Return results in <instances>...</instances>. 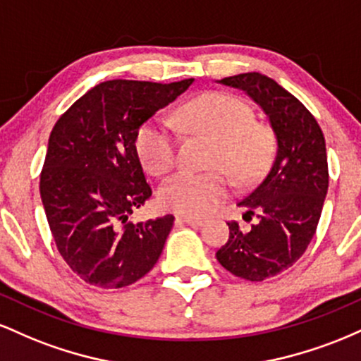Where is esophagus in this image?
<instances>
[{
	"instance_id": "esophagus-1",
	"label": "esophagus",
	"mask_w": 361,
	"mask_h": 361,
	"mask_svg": "<svg viewBox=\"0 0 361 361\" xmlns=\"http://www.w3.org/2000/svg\"><path fill=\"white\" fill-rule=\"evenodd\" d=\"M178 221L188 224V226H193V227L204 226V222H205L204 219H200V217H192V215H180V217H178Z\"/></svg>"
}]
</instances>
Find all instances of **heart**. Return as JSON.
<instances>
[{"instance_id":"b5f03b06","label":"heart","mask_w":361,"mask_h":361,"mask_svg":"<svg viewBox=\"0 0 361 361\" xmlns=\"http://www.w3.org/2000/svg\"><path fill=\"white\" fill-rule=\"evenodd\" d=\"M183 126L193 134L214 142L205 175L181 173L164 183L159 202L178 214L202 215L224 200L229 181L247 186L255 183L270 164L275 151V135L267 123L255 120V111L246 102L222 91H209L180 109ZM140 163L151 175L171 171L178 157V135L166 120L151 118L135 135Z\"/></svg>"}]
</instances>
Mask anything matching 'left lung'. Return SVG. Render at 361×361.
<instances>
[{
	"instance_id": "obj_1",
	"label": "left lung",
	"mask_w": 361,
	"mask_h": 361,
	"mask_svg": "<svg viewBox=\"0 0 361 361\" xmlns=\"http://www.w3.org/2000/svg\"><path fill=\"white\" fill-rule=\"evenodd\" d=\"M219 82L246 91L270 118L275 159L263 180L239 202L244 219L258 217L250 233L231 221L229 239L215 252L219 263L239 279L263 281L292 267L316 234L329 185L326 140L314 115L287 90L259 73Z\"/></svg>"
}]
</instances>
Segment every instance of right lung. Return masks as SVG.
Listing matches in <instances>:
<instances>
[{
  "instance_id": "obj_1",
  "label": "right lung",
  "mask_w": 361,
  "mask_h": 361,
  "mask_svg": "<svg viewBox=\"0 0 361 361\" xmlns=\"http://www.w3.org/2000/svg\"><path fill=\"white\" fill-rule=\"evenodd\" d=\"M193 82L111 80L73 103L54 126L40 198L57 251L86 283L122 288L152 270L175 217L128 222L151 198L135 135Z\"/></svg>"
}]
</instances>
